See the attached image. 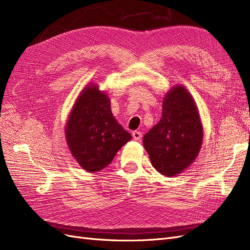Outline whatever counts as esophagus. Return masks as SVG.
Instances as JSON below:
<instances>
[{"label": "esophagus", "instance_id": "obj_1", "mask_svg": "<svg viewBox=\"0 0 250 250\" xmlns=\"http://www.w3.org/2000/svg\"><path fill=\"white\" fill-rule=\"evenodd\" d=\"M132 138H133V140H135V141H139V140H141V138H142V133L140 132V131H133L132 132Z\"/></svg>", "mask_w": 250, "mask_h": 250}]
</instances>
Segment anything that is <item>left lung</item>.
Masks as SVG:
<instances>
[{
    "label": "left lung",
    "mask_w": 250,
    "mask_h": 250,
    "mask_svg": "<svg viewBox=\"0 0 250 250\" xmlns=\"http://www.w3.org/2000/svg\"><path fill=\"white\" fill-rule=\"evenodd\" d=\"M203 127L197 106L183 85L172 87L163 101V116L144 135L143 144L157 172L172 177L197 157Z\"/></svg>",
    "instance_id": "obj_1"
}]
</instances>
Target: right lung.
<instances>
[{"instance_id":"obj_1","label":"right lung","mask_w":250,"mask_h":250,"mask_svg":"<svg viewBox=\"0 0 250 250\" xmlns=\"http://www.w3.org/2000/svg\"><path fill=\"white\" fill-rule=\"evenodd\" d=\"M72 155L88 172H98L111 163L118 151L131 140L113 118L110 100L96 84L82 90L65 126Z\"/></svg>"}]
</instances>
